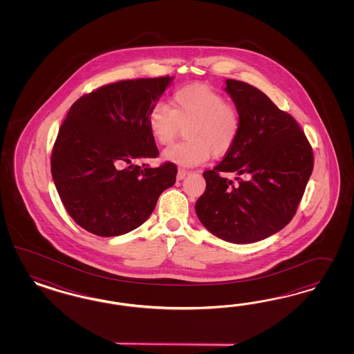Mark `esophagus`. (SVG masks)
I'll use <instances>...</instances> for the list:
<instances>
[{
  "instance_id": "34e87169",
  "label": "esophagus",
  "mask_w": 354,
  "mask_h": 354,
  "mask_svg": "<svg viewBox=\"0 0 354 354\" xmlns=\"http://www.w3.org/2000/svg\"><path fill=\"white\" fill-rule=\"evenodd\" d=\"M188 174V171L187 170H184V169H180L179 171H178V175H176V179L178 180H182V179H184L185 178V175Z\"/></svg>"
}]
</instances>
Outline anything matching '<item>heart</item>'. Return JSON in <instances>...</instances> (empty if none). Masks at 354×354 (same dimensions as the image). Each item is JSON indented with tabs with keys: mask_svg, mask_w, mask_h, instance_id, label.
Instances as JSON below:
<instances>
[{
	"mask_svg": "<svg viewBox=\"0 0 354 354\" xmlns=\"http://www.w3.org/2000/svg\"><path fill=\"white\" fill-rule=\"evenodd\" d=\"M151 138L167 145L182 127L187 140L163 151L162 158L179 167H193L212 154L223 157L234 148L241 129L239 109L227 102L225 95L206 86H189L174 92L171 106L154 104L148 114Z\"/></svg>",
	"mask_w": 354,
	"mask_h": 354,
	"instance_id": "obj_1",
	"label": "heart"
}]
</instances>
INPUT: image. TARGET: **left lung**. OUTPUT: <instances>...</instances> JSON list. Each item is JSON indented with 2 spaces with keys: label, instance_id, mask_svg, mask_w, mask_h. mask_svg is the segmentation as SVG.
I'll return each instance as SVG.
<instances>
[{
  "label": "left lung",
  "instance_id": "8db88e82",
  "mask_svg": "<svg viewBox=\"0 0 354 354\" xmlns=\"http://www.w3.org/2000/svg\"><path fill=\"white\" fill-rule=\"evenodd\" d=\"M241 117L234 148L204 172L196 213L213 235L234 244L263 240L296 214L314 167L309 140L295 118L256 86L225 80ZM227 171L238 174L237 183Z\"/></svg>",
  "mask_w": 354,
  "mask_h": 354
}]
</instances>
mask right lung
I'll return each mask as SVG.
<instances>
[{"mask_svg":"<svg viewBox=\"0 0 354 354\" xmlns=\"http://www.w3.org/2000/svg\"><path fill=\"white\" fill-rule=\"evenodd\" d=\"M171 80H120L83 95L68 110L52 150V176L64 209L88 232L110 237L138 228L176 180L174 163H133L160 153L148 114Z\"/></svg>","mask_w":354,"mask_h":354,"instance_id":"right-lung-1","label":"right lung"}]
</instances>
